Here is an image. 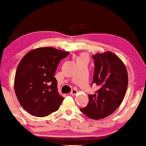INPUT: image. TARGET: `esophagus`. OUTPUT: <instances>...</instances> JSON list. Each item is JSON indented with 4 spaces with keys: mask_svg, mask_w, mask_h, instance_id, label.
<instances>
[{
    "mask_svg": "<svg viewBox=\"0 0 146 146\" xmlns=\"http://www.w3.org/2000/svg\"><path fill=\"white\" fill-rule=\"evenodd\" d=\"M77 93H78V91L76 90L73 89L71 91V92H70V94H71L72 96H75V95L77 94Z\"/></svg>",
    "mask_w": 146,
    "mask_h": 146,
    "instance_id": "1",
    "label": "esophagus"
}]
</instances>
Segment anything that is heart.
I'll return each mask as SVG.
<instances>
[{
  "label": "heart",
  "instance_id": "b5f03b06",
  "mask_svg": "<svg viewBox=\"0 0 146 146\" xmlns=\"http://www.w3.org/2000/svg\"><path fill=\"white\" fill-rule=\"evenodd\" d=\"M80 58H86V56H81V57H80Z\"/></svg>",
  "mask_w": 146,
  "mask_h": 146
}]
</instances>
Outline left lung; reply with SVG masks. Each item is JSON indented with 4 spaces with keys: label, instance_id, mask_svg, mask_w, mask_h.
Returning <instances> with one entry per match:
<instances>
[{
    "label": "left lung",
    "instance_id": "obj_1",
    "mask_svg": "<svg viewBox=\"0 0 146 146\" xmlns=\"http://www.w3.org/2000/svg\"><path fill=\"white\" fill-rule=\"evenodd\" d=\"M92 57L95 65L92 83L98 90L89 94L88 106L80 110L90 119L99 120L112 114L121 104L128 75L123 62L112 52L97 53Z\"/></svg>",
    "mask_w": 146,
    "mask_h": 146
}]
</instances>
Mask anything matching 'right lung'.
<instances>
[{"mask_svg":"<svg viewBox=\"0 0 146 146\" xmlns=\"http://www.w3.org/2000/svg\"><path fill=\"white\" fill-rule=\"evenodd\" d=\"M70 52L38 47L27 52L17 67L14 90L23 108L34 117H44L57 111L64 98L57 91L54 76L60 60Z\"/></svg>","mask_w":146,"mask_h":146,"instance_id":"right-lung-1","label":"right lung"}]
</instances>
